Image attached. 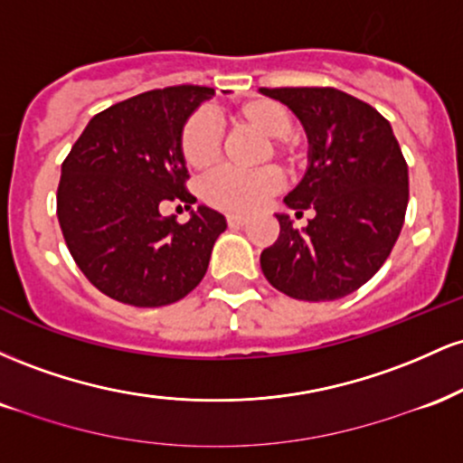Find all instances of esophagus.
<instances>
[{
	"label": "esophagus",
	"instance_id": "34e87169",
	"mask_svg": "<svg viewBox=\"0 0 463 463\" xmlns=\"http://www.w3.org/2000/svg\"><path fill=\"white\" fill-rule=\"evenodd\" d=\"M226 222H228V226H243V224H248V217L246 215H228Z\"/></svg>",
	"mask_w": 463,
	"mask_h": 463
}]
</instances>
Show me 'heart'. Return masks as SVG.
Segmentation results:
<instances>
[{"label":"heart","mask_w":463,"mask_h":463,"mask_svg":"<svg viewBox=\"0 0 463 463\" xmlns=\"http://www.w3.org/2000/svg\"><path fill=\"white\" fill-rule=\"evenodd\" d=\"M231 121L237 128H246L265 137L261 146V161L269 156L283 161L287 167L296 169L305 156V146L298 137L291 132L294 128V115L272 98H252L237 104L231 110ZM180 154L184 163L194 172H206L220 161L222 137L215 124L204 113L191 115L180 130ZM283 183L279 169L274 165L254 169V172H222L211 174L202 184V198L209 206L228 213H248L257 209L263 200L276 194Z\"/></svg>","instance_id":"b5f03b06"}]
</instances>
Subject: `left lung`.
<instances>
[{"instance_id":"8db88e82","label":"left lung","mask_w":463,"mask_h":463,"mask_svg":"<svg viewBox=\"0 0 463 463\" xmlns=\"http://www.w3.org/2000/svg\"><path fill=\"white\" fill-rule=\"evenodd\" d=\"M265 95L305 124L311 165L285 204L311 209L296 231L276 215L279 239L261 252L269 285L296 300L353 294L379 272L405 224L409 172L390 121L374 106L333 87H276Z\"/></svg>"}]
</instances>
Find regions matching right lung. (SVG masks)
Listing matches in <instances>:
<instances>
[{
	"instance_id": "1",
	"label": "right lung",
	"mask_w": 463,
	"mask_h": 463,
	"mask_svg": "<svg viewBox=\"0 0 463 463\" xmlns=\"http://www.w3.org/2000/svg\"><path fill=\"white\" fill-rule=\"evenodd\" d=\"M213 93L178 84L117 102L89 121L62 161L58 224L73 261L109 298L165 307L204 279L224 215L200 206L180 224L161 209L195 202L180 130Z\"/></svg>"
}]
</instances>
